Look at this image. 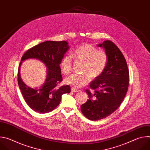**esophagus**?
I'll use <instances>...</instances> for the list:
<instances>
[{
  "label": "esophagus",
  "instance_id": "obj_1",
  "mask_svg": "<svg viewBox=\"0 0 150 150\" xmlns=\"http://www.w3.org/2000/svg\"><path fill=\"white\" fill-rule=\"evenodd\" d=\"M71 91L72 92H74V93H78V92H79L81 91L79 90H78V89H76L75 88H71Z\"/></svg>",
  "mask_w": 150,
  "mask_h": 150
}]
</instances>
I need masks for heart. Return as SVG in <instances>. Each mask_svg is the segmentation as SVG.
Returning <instances> with one entry per match:
<instances>
[{"label": "heart", "instance_id": "1", "mask_svg": "<svg viewBox=\"0 0 150 150\" xmlns=\"http://www.w3.org/2000/svg\"><path fill=\"white\" fill-rule=\"evenodd\" d=\"M72 56L76 60L83 63L82 68V73L83 74H74L64 80L66 84L75 88H79L86 85L89 78L95 79L98 78L104 72L108 60V55L105 52L98 50L97 47L88 44L78 47ZM72 67V57L70 55L63 57L60 63L62 72L66 75H68L71 72Z\"/></svg>", "mask_w": 150, "mask_h": 150}]
</instances>
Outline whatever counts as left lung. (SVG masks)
Segmentation results:
<instances>
[{
	"label": "left lung",
	"mask_w": 150,
	"mask_h": 150,
	"mask_svg": "<svg viewBox=\"0 0 150 150\" xmlns=\"http://www.w3.org/2000/svg\"><path fill=\"white\" fill-rule=\"evenodd\" d=\"M103 47L108 60L103 74L90 83L85 92L89 99L82 104V114L91 120H98L116 111L122 103L129 87V73L126 61L121 51L110 40L98 45Z\"/></svg>",
	"instance_id": "obj_1"
}]
</instances>
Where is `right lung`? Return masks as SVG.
Listing matches in <instances>:
<instances>
[{
  "mask_svg": "<svg viewBox=\"0 0 150 150\" xmlns=\"http://www.w3.org/2000/svg\"><path fill=\"white\" fill-rule=\"evenodd\" d=\"M69 49L66 41H46L28 49L23 56L18 71V82L23 97L30 108L40 113H47L55 109L59 104L62 96L69 93V85L58 87L62 81L60 63ZM34 58L43 62L48 68V75L44 84L39 88L28 87L21 79L20 67L22 62Z\"/></svg>",
  "mask_w": 150,
  "mask_h": 150,
  "instance_id": "1",
  "label": "right lung"
}]
</instances>
